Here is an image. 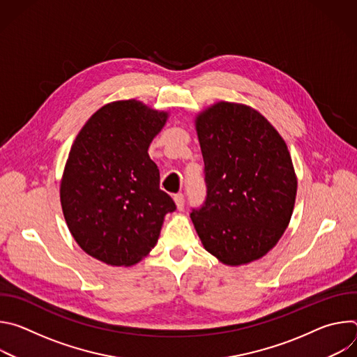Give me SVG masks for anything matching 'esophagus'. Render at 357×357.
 <instances>
[{
	"label": "esophagus",
	"instance_id": "esophagus-1",
	"mask_svg": "<svg viewBox=\"0 0 357 357\" xmlns=\"http://www.w3.org/2000/svg\"><path fill=\"white\" fill-rule=\"evenodd\" d=\"M174 200L176 203L178 211H183V208H185V195L183 193H176V195H174Z\"/></svg>",
	"mask_w": 357,
	"mask_h": 357
}]
</instances>
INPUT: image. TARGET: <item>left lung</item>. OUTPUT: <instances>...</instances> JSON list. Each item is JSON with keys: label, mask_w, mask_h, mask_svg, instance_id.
I'll list each match as a JSON object with an SVG mask.
<instances>
[{"label": "left lung", "mask_w": 357, "mask_h": 357, "mask_svg": "<svg viewBox=\"0 0 357 357\" xmlns=\"http://www.w3.org/2000/svg\"><path fill=\"white\" fill-rule=\"evenodd\" d=\"M206 197L190 219L205 248L229 266L267 254L287 229L296 178L287 144L256 110L218 103L196 120Z\"/></svg>", "instance_id": "left-lung-1"}]
</instances>
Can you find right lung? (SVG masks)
I'll return each mask as SVG.
<instances>
[{
  "mask_svg": "<svg viewBox=\"0 0 357 357\" xmlns=\"http://www.w3.org/2000/svg\"><path fill=\"white\" fill-rule=\"evenodd\" d=\"M167 117L137 100L114 101L89 119L70 148L61 183L63 215L77 244L106 264L138 263L176 209L148 155Z\"/></svg>",
  "mask_w": 357,
  "mask_h": 357,
  "instance_id": "obj_1",
  "label": "right lung"
}]
</instances>
